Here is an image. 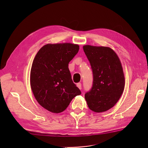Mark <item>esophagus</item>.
Here are the masks:
<instances>
[{
  "mask_svg": "<svg viewBox=\"0 0 148 148\" xmlns=\"http://www.w3.org/2000/svg\"><path fill=\"white\" fill-rule=\"evenodd\" d=\"M77 86L78 87L79 89H82V84H81L80 83H78L77 84Z\"/></svg>",
  "mask_w": 148,
  "mask_h": 148,
  "instance_id": "obj_1",
  "label": "esophagus"
}]
</instances>
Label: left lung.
Listing matches in <instances>:
<instances>
[{
  "label": "left lung",
  "mask_w": 148,
  "mask_h": 148,
  "mask_svg": "<svg viewBox=\"0 0 148 148\" xmlns=\"http://www.w3.org/2000/svg\"><path fill=\"white\" fill-rule=\"evenodd\" d=\"M83 48L94 76L92 88L85 94V99L93 112H106L118 101L125 88L121 60L108 47L85 45Z\"/></svg>",
  "instance_id": "1"
}]
</instances>
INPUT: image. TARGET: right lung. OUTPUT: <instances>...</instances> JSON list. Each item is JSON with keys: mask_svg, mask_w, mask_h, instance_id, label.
<instances>
[{"mask_svg": "<svg viewBox=\"0 0 148 148\" xmlns=\"http://www.w3.org/2000/svg\"><path fill=\"white\" fill-rule=\"evenodd\" d=\"M79 50L78 44H47L34 59L30 75L31 89L38 103L51 113L64 112L72 99L81 94L68 68L69 62Z\"/></svg>", "mask_w": 148, "mask_h": 148, "instance_id": "obj_1", "label": "right lung"}]
</instances>
